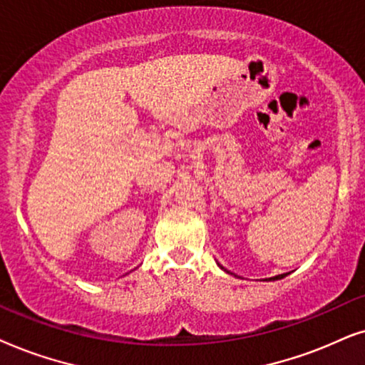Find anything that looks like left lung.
I'll use <instances>...</instances> for the list:
<instances>
[{"instance_id": "left-lung-1", "label": "left lung", "mask_w": 365, "mask_h": 365, "mask_svg": "<svg viewBox=\"0 0 365 365\" xmlns=\"http://www.w3.org/2000/svg\"><path fill=\"white\" fill-rule=\"evenodd\" d=\"M218 267H220V269H222L223 272H227V274H230V272H228L227 269H223V267H222L220 264H218ZM285 275H287V274H282V275H275V277H270V279H265V280H269V282H270V280H280V279H284V277H285Z\"/></svg>"}]
</instances>
